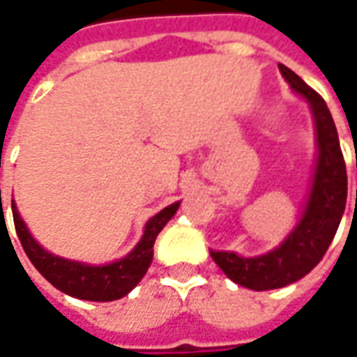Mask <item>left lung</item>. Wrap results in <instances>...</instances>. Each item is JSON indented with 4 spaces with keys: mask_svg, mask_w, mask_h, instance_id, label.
Masks as SVG:
<instances>
[{
    "mask_svg": "<svg viewBox=\"0 0 357 357\" xmlns=\"http://www.w3.org/2000/svg\"><path fill=\"white\" fill-rule=\"evenodd\" d=\"M280 72L291 89L307 99L314 119L317 160L305 209L285 240L266 254L244 258L236 252L211 250V258L229 280L254 291L280 289L295 283L322 260L338 230L348 195L340 140L324 99L287 66L280 64Z\"/></svg>",
    "mask_w": 357,
    "mask_h": 357,
    "instance_id": "obj_1",
    "label": "left lung"
}]
</instances>
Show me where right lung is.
I'll list each match as a JSON object with an SVG mask.
<instances>
[{"mask_svg": "<svg viewBox=\"0 0 357 357\" xmlns=\"http://www.w3.org/2000/svg\"><path fill=\"white\" fill-rule=\"evenodd\" d=\"M178 207L179 201H176L166 209L156 213L154 217H150L144 225L142 238L138 240L137 246L130 250L125 258L111 261V264L93 266L86 261L60 258L56 254L43 248L29 232L25 220L21 219L15 199H11L17 236L21 240L29 260L40 271V275L70 297L84 301H101V303L121 299L137 287L138 281L144 278V273L152 264L156 236L160 234V230L168 225V220L176 215Z\"/></svg>", "mask_w": 357, "mask_h": 357, "instance_id": "right-lung-1", "label": "right lung"}]
</instances>
